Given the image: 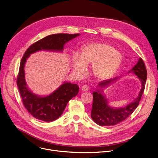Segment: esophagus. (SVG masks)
Returning <instances> with one entry per match:
<instances>
[{"mask_svg":"<svg viewBox=\"0 0 158 158\" xmlns=\"http://www.w3.org/2000/svg\"><path fill=\"white\" fill-rule=\"evenodd\" d=\"M81 90L83 92H87L89 90V86L87 85H83L81 87Z\"/></svg>","mask_w":158,"mask_h":158,"instance_id":"34e87169","label":"esophagus"}]
</instances>
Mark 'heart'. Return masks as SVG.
Returning a JSON list of instances; mask_svg holds the SVG:
<instances>
[{
  "instance_id": "heart-1",
  "label": "heart",
  "mask_w": 158,
  "mask_h": 158,
  "mask_svg": "<svg viewBox=\"0 0 158 158\" xmlns=\"http://www.w3.org/2000/svg\"><path fill=\"white\" fill-rule=\"evenodd\" d=\"M121 61V55L112 46L106 43H90L82 48L80 55H73V67L80 74H83L85 67L92 64V73L95 77L103 79L114 74Z\"/></svg>"
}]
</instances>
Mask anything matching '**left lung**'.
I'll use <instances>...</instances> for the list:
<instances>
[{
    "mask_svg": "<svg viewBox=\"0 0 158 158\" xmlns=\"http://www.w3.org/2000/svg\"><path fill=\"white\" fill-rule=\"evenodd\" d=\"M142 82V89L137 98L133 103L121 108L114 109L107 105V101L99 90L93 92V103H92L91 117L92 120L99 126H114L123 121L131 115L138 106L139 102L143 93L147 79V70L142 59H140L138 63L131 70ZM116 78L105 80L99 83V87H104Z\"/></svg>",
    "mask_w": 158,
    "mask_h": 158,
    "instance_id": "left-lung-1",
    "label": "left lung"
}]
</instances>
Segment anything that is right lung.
Returning a JSON list of instances; mask_svg holds the SVG:
<instances>
[{"label": "right lung", "mask_w": 158, "mask_h": 158, "mask_svg": "<svg viewBox=\"0 0 158 158\" xmlns=\"http://www.w3.org/2000/svg\"><path fill=\"white\" fill-rule=\"evenodd\" d=\"M79 35L80 34H52L33 43L24 53L16 83L25 108L35 118L45 122H52L59 118L68 101L78 93L79 87L77 84L65 83L48 96H35L26 85L24 66L27 59L31 53L41 50L62 51L65 43Z\"/></svg>", "instance_id": "right-lung-1"}]
</instances>
